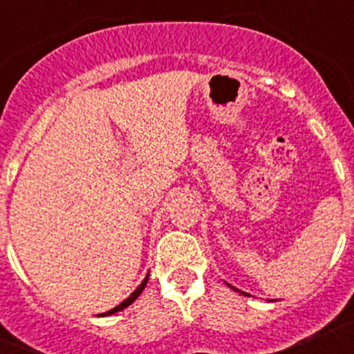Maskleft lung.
I'll list each match as a JSON object with an SVG mask.
<instances>
[{"mask_svg":"<svg viewBox=\"0 0 354 354\" xmlns=\"http://www.w3.org/2000/svg\"><path fill=\"white\" fill-rule=\"evenodd\" d=\"M230 287H232V286H230ZM232 289H234V290H237V292H241V290H239V289H236V287H232ZM243 294H245V296H248V294H246V292H243Z\"/></svg>","mask_w":354,"mask_h":354,"instance_id":"8db88e82","label":"left lung"}]
</instances>
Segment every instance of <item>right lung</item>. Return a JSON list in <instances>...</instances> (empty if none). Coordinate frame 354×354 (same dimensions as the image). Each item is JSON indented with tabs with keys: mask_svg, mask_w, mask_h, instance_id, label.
Instances as JSON below:
<instances>
[{
	"mask_svg": "<svg viewBox=\"0 0 354 354\" xmlns=\"http://www.w3.org/2000/svg\"><path fill=\"white\" fill-rule=\"evenodd\" d=\"M147 282H149V274H147L145 277V280H143L142 283H140L138 287H136V290H134V292H131V296L129 298H126L124 299V301L120 303V305H117L115 306V308H111V310H108V312H104V314H101V315H111V314H117V312H120V310H124V308H126V306H129L131 303L134 301V299L138 298L140 294L143 292V289H145V286H147Z\"/></svg>",
	"mask_w": 354,
	"mask_h": 354,
	"instance_id": "1",
	"label": "right lung"
}]
</instances>
